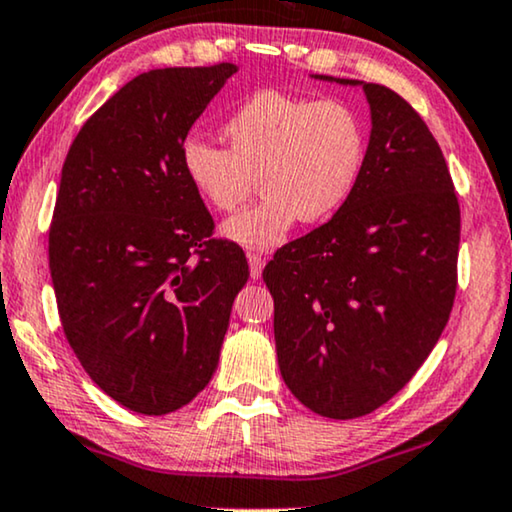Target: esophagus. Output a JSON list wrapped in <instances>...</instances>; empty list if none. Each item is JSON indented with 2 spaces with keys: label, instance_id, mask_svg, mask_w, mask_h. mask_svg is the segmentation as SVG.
<instances>
[{
  "label": "esophagus",
  "instance_id": "esophagus-1",
  "mask_svg": "<svg viewBox=\"0 0 512 512\" xmlns=\"http://www.w3.org/2000/svg\"><path fill=\"white\" fill-rule=\"evenodd\" d=\"M263 265H265V258L261 254H249V270L254 280H261Z\"/></svg>",
  "mask_w": 512,
  "mask_h": 512
}]
</instances>
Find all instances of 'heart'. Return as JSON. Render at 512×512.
I'll list each match as a JSON object with an SVG mask.
<instances>
[{
  "instance_id": "1",
  "label": "heart",
  "mask_w": 512,
  "mask_h": 512,
  "mask_svg": "<svg viewBox=\"0 0 512 512\" xmlns=\"http://www.w3.org/2000/svg\"><path fill=\"white\" fill-rule=\"evenodd\" d=\"M230 148L188 138L183 174L211 209H240L261 178L265 197L223 225L249 249H272L296 221L317 225L341 214L362 181L367 124L343 101L258 91L225 122Z\"/></svg>"
}]
</instances>
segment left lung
<instances>
[{
  "mask_svg": "<svg viewBox=\"0 0 512 512\" xmlns=\"http://www.w3.org/2000/svg\"><path fill=\"white\" fill-rule=\"evenodd\" d=\"M320 79H331L317 75ZM367 167L341 214L265 265L284 383L327 418H357L411 381L442 336L459 284L461 209L421 115L381 84Z\"/></svg>",
  "mask_w": 512,
  "mask_h": 512,
  "instance_id": "obj_1",
  "label": "left lung"
}]
</instances>
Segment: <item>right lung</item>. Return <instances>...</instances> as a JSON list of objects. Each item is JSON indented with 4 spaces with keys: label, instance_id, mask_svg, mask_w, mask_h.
<instances>
[{
    "label": "right lung",
    "instance_id": "right-lung-1",
    "mask_svg": "<svg viewBox=\"0 0 512 512\" xmlns=\"http://www.w3.org/2000/svg\"><path fill=\"white\" fill-rule=\"evenodd\" d=\"M237 65L150 70L72 141L49 228L58 315L91 381L145 416L207 388L249 280L183 174L181 148Z\"/></svg>",
    "mask_w": 512,
    "mask_h": 512
}]
</instances>
